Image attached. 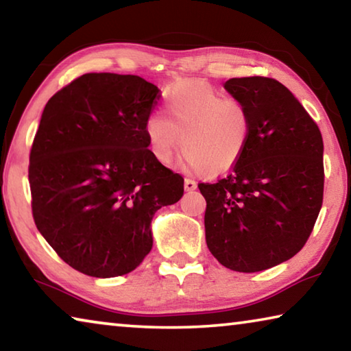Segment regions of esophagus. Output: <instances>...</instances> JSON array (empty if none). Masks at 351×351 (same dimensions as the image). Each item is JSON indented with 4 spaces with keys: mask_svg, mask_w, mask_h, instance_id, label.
<instances>
[{
    "mask_svg": "<svg viewBox=\"0 0 351 351\" xmlns=\"http://www.w3.org/2000/svg\"><path fill=\"white\" fill-rule=\"evenodd\" d=\"M197 187H198L197 182H195L193 180H189V178H186V180H184V189H186L187 192H190V190H195Z\"/></svg>",
    "mask_w": 351,
    "mask_h": 351,
    "instance_id": "34e87169",
    "label": "esophagus"
}]
</instances>
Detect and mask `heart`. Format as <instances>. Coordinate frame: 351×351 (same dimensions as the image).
<instances>
[{"label":"heart","mask_w":351,"mask_h":351,"mask_svg":"<svg viewBox=\"0 0 351 351\" xmlns=\"http://www.w3.org/2000/svg\"><path fill=\"white\" fill-rule=\"evenodd\" d=\"M167 117L153 112L145 121L148 147L156 161L169 164L182 148V165L204 175L235 167L251 138L246 104L206 82H186L165 99Z\"/></svg>","instance_id":"heart-1"}]
</instances>
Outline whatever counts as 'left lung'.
<instances>
[{"mask_svg":"<svg viewBox=\"0 0 351 351\" xmlns=\"http://www.w3.org/2000/svg\"><path fill=\"white\" fill-rule=\"evenodd\" d=\"M224 88L246 104L251 138L228 175L198 184L206 243L226 268L257 272L294 257L310 239L324 199V141L276 79H229Z\"/></svg>","mask_w":351,"mask_h":351,"instance_id":"left-lung-1","label":"left lung"}]
</instances>
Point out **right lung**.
Returning <instances> with one entry per match:
<instances>
[{
	"label": "right lung",
	"mask_w": 351,
	"mask_h": 351,
	"mask_svg": "<svg viewBox=\"0 0 351 351\" xmlns=\"http://www.w3.org/2000/svg\"><path fill=\"white\" fill-rule=\"evenodd\" d=\"M161 91L138 75L91 73L45 106L29 154L35 226L64 263L117 277L152 251L150 223L184 178L148 150L145 121Z\"/></svg>",
	"instance_id": "add662e5"
}]
</instances>
